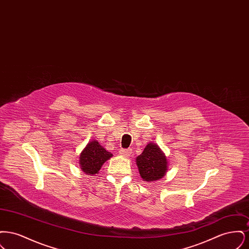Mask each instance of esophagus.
<instances>
[{"label": "esophagus", "instance_id": "obj_1", "mask_svg": "<svg viewBox=\"0 0 249 249\" xmlns=\"http://www.w3.org/2000/svg\"><path fill=\"white\" fill-rule=\"evenodd\" d=\"M119 154L121 156H124V157H129L131 154V149L130 148H121L119 149Z\"/></svg>", "mask_w": 249, "mask_h": 249}]
</instances>
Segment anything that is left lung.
I'll return each instance as SVG.
<instances>
[{
    "mask_svg": "<svg viewBox=\"0 0 249 249\" xmlns=\"http://www.w3.org/2000/svg\"><path fill=\"white\" fill-rule=\"evenodd\" d=\"M136 162L141 178L152 182L159 180L165 175L167 160L165 156L155 143H148L142 154L136 158Z\"/></svg>",
    "mask_w": 249,
    "mask_h": 249,
    "instance_id": "obj_1",
    "label": "left lung"
}]
</instances>
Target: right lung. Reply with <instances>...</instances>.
I'll return each instance as SVG.
<instances>
[{
	"mask_svg": "<svg viewBox=\"0 0 249 249\" xmlns=\"http://www.w3.org/2000/svg\"><path fill=\"white\" fill-rule=\"evenodd\" d=\"M112 157L97 141L88 143L80 155V166L86 174L95 175L102 165Z\"/></svg>",
	"mask_w": 249,
	"mask_h": 249,
	"instance_id": "1",
	"label": "right lung"
}]
</instances>
